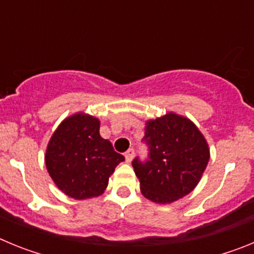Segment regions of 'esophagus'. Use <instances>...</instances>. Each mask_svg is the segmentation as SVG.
Listing matches in <instances>:
<instances>
[{"label":"esophagus","mask_w":254,"mask_h":254,"mask_svg":"<svg viewBox=\"0 0 254 254\" xmlns=\"http://www.w3.org/2000/svg\"><path fill=\"white\" fill-rule=\"evenodd\" d=\"M133 155H134V150L133 149L127 150V151H126V154H125L126 161H127V163H131L132 159H133Z\"/></svg>","instance_id":"34e87169"}]
</instances>
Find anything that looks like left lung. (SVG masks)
Listing matches in <instances>:
<instances>
[{"mask_svg": "<svg viewBox=\"0 0 254 254\" xmlns=\"http://www.w3.org/2000/svg\"><path fill=\"white\" fill-rule=\"evenodd\" d=\"M145 142L149 159L132 161L141 193L155 203H172L198 185L210 160V149L197 126L169 112L146 121Z\"/></svg>", "mask_w": 254, "mask_h": 254, "instance_id": "8db88e82", "label": "left lung"}]
</instances>
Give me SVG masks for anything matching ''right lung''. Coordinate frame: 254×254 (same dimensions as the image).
Wrapping results in <instances>:
<instances>
[{"label": "right lung", "instance_id": "obj_1", "mask_svg": "<svg viewBox=\"0 0 254 254\" xmlns=\"http://www.w3.org/2000/svg\"><path fill=\"white\" fill-rule=\"evenodd\" d=\"M100 121L90 114L67 117L53 132L46 150V167L58 190L75 199L104 193L109 177L125 156L100 136Z\"/></svg>", "mask_w": 254, "mask_h": 254}]
</instances>
